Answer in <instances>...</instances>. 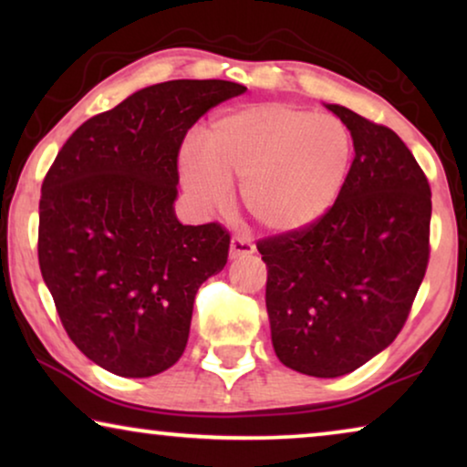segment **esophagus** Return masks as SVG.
I'll return each instance as SVG.
<instances>
[{"instance_id":"obj_1","label":"esophagus","mask_w":467,"mask_h":467,"mask_svg":"<svg viewBox=\"0 0 467 467\" xmlns=\"http://www.w3.org/2000/svg\"><path fill=\"white\" fill-rule=\"evenodd\" d=\"M254 246L251 240L240 238V235H234L232 244H229V257L238 259V257H246V254H253Z\"/></svg>"}]
</instances>
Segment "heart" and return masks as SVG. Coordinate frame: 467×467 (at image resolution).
Segmentation results:
<instances>
[{"label": "heart", "instance_id": "b5f03b06", "mask_svg": "<svg viewBox=\"0 0 467 467\" xmlns=\"http://www.w3.org/2000/svg\"><path fill=\"white\" fill-rule=\"evenodd\" d=\"M353 133L337 117L289 104H254L210 120L200 152L184 149L178 171L202 206H223L227 184L259 227L302 232L329 213L353 165Z\"/></svg>", "mask_w": 467, "mask_h": 467}]
</instances>
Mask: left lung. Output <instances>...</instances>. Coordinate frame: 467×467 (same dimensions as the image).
<instances>
[{"instance_id": "left-lung-1", "label": "left lung", "mask_w": 467, "mask_h": 467, "mask_svg": "<svg viewBox=\"0 0 467 467\" xmlns=\"http://www.w3.org/2000/svg\"><path fill=\"white\" fill-rule=\"evenodd\" d=\"M353 133L348 181L302 232L257 242L276 357L336 379L361 368L404 327L430 264L431 189L398 133L327 106Z\"/></svg>"}]
</instances>
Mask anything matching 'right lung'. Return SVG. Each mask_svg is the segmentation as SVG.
<instances>
[{
	"mask_svg": "<svg viewBox=\"0 0 467 467\" xmlns=\"http://www.w3.org/2000/svg\"><path fill=\"white\" fill-rule=\"evenodd\" d=\"M244 85L170 80L85 120L42 182L37 261L69 340L108 372L146 379L174 366L195 293L227 264L221 223L174 214L184 136Z\"/></svg>",
	"mask_w": 467,
	"mask_h": 467,
	"instance_id": "right-lung-1",
	"label": "right lung"
}]
</instances>
